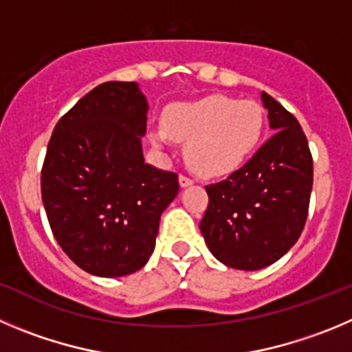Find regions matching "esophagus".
<instances>
[{
	"label": "esophagus",
	"instance_id": "34e87169",
	"mask_svg": "<svg viewBox=\"0 0 352 352\" xmlns=\"http://www.w3.org/2000/svg\"><path fill=\"white\" fill-rule=\"evenodd\" d=\"M179 182H180V187H187V186H192V182H195V180H192L191 177L180 175L179 177Z\"/></svg>",
	"mask_w": 352,
	"mask_h": 352
}]
</instances>
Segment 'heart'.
Returning a JSON list of instances; mask_svg holds the SVG:
<instances>
[{"label": "heart", "instance_id": "1", "mask_svg": "<svg viewBox=\"0 0 352 352\" xmlns=\"http://www.w3.org/2000/svg\"><path fill=\"white\" fill-rule=\"evenodd\" d=\"M264 109L254 100L212 95L179 102L163 113V130L151 131L154 147L187 140L186 157L201 175H226L254 154L264 131Z\"/></svg>", "mask_w": 352, "mask_h": 352}]
</instances>
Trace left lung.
I'll return each instance as SVG.
<instances>
[{"label":"left lung","instance_id":"8db88e82","mask_svg":"<svg viewBox=\"0 0 352 352\" xmlns=\"http://www.w3.org/2000/svg\"><path fill=\"white\" fill-rule=\"evenodd\" d=\"M274 135L246 165L206 186L199 229L222 264L257 271L283 257L304 231L313 189V156L297 118L262 91Z\"/></svg>","mask_w":352,"mask_h":352}]
</instances>
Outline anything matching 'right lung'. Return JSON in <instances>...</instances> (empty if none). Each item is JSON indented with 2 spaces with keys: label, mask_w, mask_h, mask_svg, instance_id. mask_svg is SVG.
<instances>
[{
  "label": "right lung",
  "mask_w": 352,
  "mask_h": 352,
  "mask_svg": "<svg viewBox=\"0 0 352 352\" xmlns=\"http://www.w3.org/2000/svg\"><path fill=\"white\" fill-rule=\"evenodd\" d=\"M147 100L133 81H107L58 120L41 168L52 232L78 267L102 278L139 271L179 175L144 163Z\"/></svg>",
  "instance_id": "right-lung-1"
}]
</instances>
